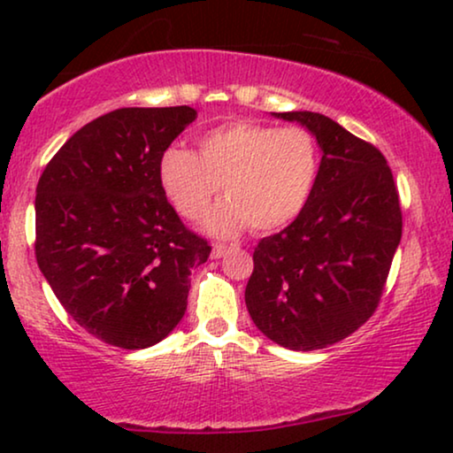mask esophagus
<instances>
[{
  "label": "esophagus",
  "mask_w": 453,
  "mask_h": 453,
  "mask_svg": "<svg viewBox=\"0 0 453 453\" xmlns=\"http://www.w3.org/2000/svg\"><path fill=\"white\" fill-rule=\"evenodd\" d=\"M226 253H228V247L226 245H222V243L212 245V256L214 257H225Z\"/></svg>",
  "instance_id": "esophagus-1"
}]
</instances>
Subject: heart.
I'll return each mask as SVG.
<instances>
[{"mask_svg":"<svg viewBox=\"0 0 453 453\" xmlns=\"http://www.w3.org/2000/svg\"><path fill=\"white\" fill-rule=\"evenodd\" d=\"M318 175L319 148L307 129L256 121L225 123L202 135L200 154L171 146L158 160L166 197L189 220L206 212L222 185L226 200L203 219L216 237L290 225L305 210Z\"/></svg>","mask_w":453,"mask_h":453,"instance_id":"b5f03b06","label":"heart"}]
</instances>
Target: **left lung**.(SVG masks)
Here are the masks:
<instances>
[{"instance_id":"obj_1","label":"left lung","mask_w":453,"mask_h":453,"mask_svg":"<svg viewBox=\"0 0 453 453\" xmlns=\"http://www.w3.org/2000/svg\"><path fill=\"white\" fill-rule=\"evenodd\" d=\"M272 115L313 135L319 175L305 210L257 243L245 305L272 342L318 350L373 315L402 237L398 191L383 154L330 117Z\"/></svg>"}]
</instances>
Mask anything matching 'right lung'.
<instances>
[{
  "instance_id": "add662e5",
  "label": "right lung",
  "mask_w": 453,
  "mask_h": 453,
  "mask_svg": "<svg viewBox=\"0 0 453 453\" xmlns=\"http://www.w3.org/2000/svg\"><path fill=\"white\" fill-rule=\"evenodd\" d=\"M191 107L117 109L78 129L36 185V264L86 332L140 350L175 330L206 241L179 220L158 160Z\"/></svg>"
}]
</instances>
